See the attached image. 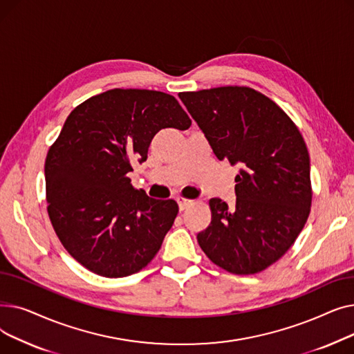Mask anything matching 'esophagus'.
<instances>
[{
    "label": "esophagus",
    "mask_w": 354,
    "mask_h": 354,
    "mask_svg": "<svg viewBox=\"0 0 354 354\" xmlns=\"http://www.w3.org/2000/svg\"><path fill=\"white\" fill-rule=\"evenodd\" d=\"M178 205H179V209L183 211L187 209L189 205H192V201L191 199H187V198H178Z\"/></svg>",
    "instance_id": "obj_1"
}]
</instances>
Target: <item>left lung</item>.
Instances as JSON below:
<instances>
[{"instance_id":"8db88e82","label":"left lung","mask_w":354,"mask_h":354,"mask_svg":"<svg viewBox=\"0 0 354 354\" xmlns=\"http://www.w3.org/2000/svg\"><path fill=\"white\" fill-rule=\"evenodd\" d=\"M178 96L215 156L239 166L235 208L212 198V221L198 234V243L214 264L232 274L263 271L290 250L310 214V156L300 130L250 87Z\"/></svg>"}]
</instances>
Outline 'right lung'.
Segmentation results:
<instances>
[{"instance_id":"add662e5","label":"right lung","mask_w":354,"mask_h":354,"mask_svg":"<svg viewBox=\"0 0 354 354\" xmlns=\"http://www.w3.org/2000/svg\"><path fill=\"white\" fill-rule=\"evenodd\" d=\"M166 93L113 88L74 109L44 166L48 216L67 252L102 277L145 268L174 225L178 203L149 198L127 176L162 129L191 126Z\"/></svg>"}]
</instances>
